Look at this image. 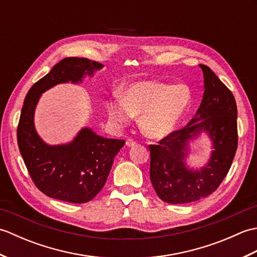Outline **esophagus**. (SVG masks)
<instances>
[{
    "mask_svg": "<svg viewBox=\"0 0 257 257\" xmlns=\"http://www.w3.org/2000/svg\"><path fill=\"white\" fill-rule=\"evenodd\" d=\"M136 145H137V143L134 141L133 139H128L127 141H125V146H127V147H135Z\"/></svg>",
    "mask_w": 257,
    "mask_h": 257,
    "instance_id": "esophagus-1",
    "label": "esophagus"
}]
</instances>
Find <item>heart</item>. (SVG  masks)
I'll list each match as a JSON object with an SVG mask.
<instances>
[{
  "instance_id": "b5f03b06",
  "label": "heart",
  "mask_w": 257,
  "mask_h": 257,
  "mask_svg": "<svg viewBox=\"0 0 257 257\" xmlns=\"http://www.w3.org/2000/svg\"><path fill=\"white\" fill-rule=\"evenodd\" d=\"M192 105V91L184 84L169 85L145 80L130 85L123 98L108 103V112L113 121L127 123L134 114H141L139 125L143 133L161 139L182 124Z\"/></svg>"
}]
</instances>
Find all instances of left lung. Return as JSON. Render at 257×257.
<instances>
[{
	"mask_svg": "<svg viewBox=\"0 0 257 257\" xmlns=\"http://www.w3.org/2000/svg\"><path fill=\"white\" fill-rule=\"evenodd\" d=\"M203 72L204 94L195 117L184 128L150 145V180L158 196L171 204L210 195L230 170L237 149V108L231 90L210 67ZM205 132L212 141L210 160L200 171L185 163L189 141Z\"/></svg>",
	"mask_w": 257,
	"mask_h": 257,
	"instance_id": "obj_1",
	"label": "left lung"
}]
</instances>
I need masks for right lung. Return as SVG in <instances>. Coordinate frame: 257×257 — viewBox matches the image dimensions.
Segmentation results:
<instances>
[{
    "label": "right lung",
    "instance_id": "obj_1",
    "mask_svg": "<svg viewBox=\"0 0 257 257\" xmlns=\"http://www.w3.org/2000/svg\"><path fill=\"white\" fill-rule=\"evenodd\" d=\"M103 65L88 58L67 57L31 87L22 107L18 144L33 182L43 193L70 203H86L105 185L113 158L124 140L103 138L90 128H83L73 141L50 146L38 136L34 113L44 91L58 84H78Z\"/></svg>",
    "mask_w": 257,
    "mask_h": 257
}]
</instances>
